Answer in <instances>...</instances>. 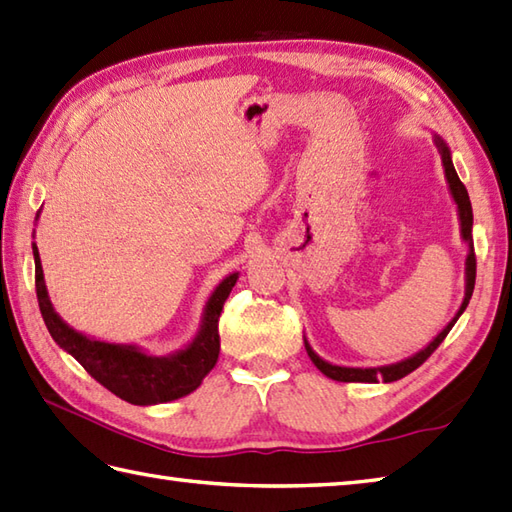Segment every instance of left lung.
Returning a JSON list of instances; mask_svg holds the SVG:
<instances>
[{
  "label": "left lung",
  "mask_w": 512,
  "mask_h": 512,
  "mask_svg": "<svg viewBox=\"0 0 512 512\" xmlns=\"http://www.w3.org/2000/svg\"><path fill=\"white\" fill-rule=\"evenodd\" d=\"M433 142L439 150V155H442V166H444V177H446V184H448V193L453 197V202L457 206V217H459V233H462V242L468 246V255H466V290H464V299H462V306L457 308L455 317L450 319V322L442 328V333H437V337H433V342L428 346H424L419 353L410 355L402 362H395V364H386V366H368V368H353V366H337V364H330L326 359L319 357L313 346L308 344V339L304 337V346H306V353L308 357L313 359V364L322 370V373L330 379H335V382H364V384H377V382H397V379L406 377L408 373H413L415 368L422 366L426 359L435 353V348L444 342V337L450 333V328L455 326V322L462 313L466 310L470 297H473V288H475V270H477V262H475V248H473V206H470V197H468V190L466 186L459 182L457 177V170L453 166V155H450V148L444 142L442 137L437 133H433Z\"/></svg>",
  "instance_id": "obj_1"
}]
</instances>
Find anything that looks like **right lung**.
I'll return each mask as SVG.
<instances>
[{
  "label": "right lung",
  "instance_id": "obj_1",
  "mask_svg": "<svg viewBox=\"0 0 512 512\" xmlns=\"http://www.w3.org/2000/svg\"><path fill=\"white\" fill-rule=\"evenodd\" d=\"M39 219V213L35 222ZM35 257V288L37 302L50 337L55 339L59 348H64L68 355H73L82 364L90 377H95L99 384L106 386L110 393L135 406H155L166 404L190 395L199 388L202 379L213 370L219 357V330L217 322L222 315L224 302L230 290L237 284L239 273L226 275L215 286L204 306L202 322L195 337L190 342L173 350L168 355L146 353L144 348L135 344H113L102 339L88 337L79 333L73 326H68L57 315L53 302L48 297V288L44 282V268L39 259L37 244L33 242Z\"/></svg>",
  "mask_w": 512,
  "mask_h": 512
}]
</instances>
